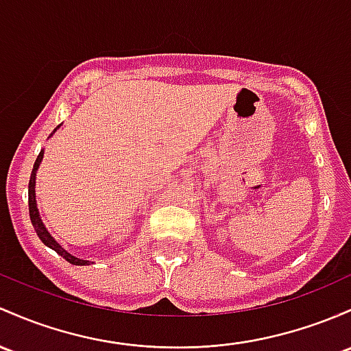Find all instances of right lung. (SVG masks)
<instances>
[{
  "label": "right lung",
  "instance_id": "1",
  "mask_svg": "<svg viewBox=\"0 0 351 351\" xmlns=\"http://www.w3.org/2000/svg\"><path fill=\"white\" fill-rule=\"evenodd\" d=\"M60 126H56V128L53 130V133L49 134V136H53V134H55V132H56L58 128H60ZM43 156H45V149H41L40 155H38V158H36V161H34V167H33V171H32V178H29V184H28L29 218H32V223H33V226H34V232H36L38 237H40V240L43 241V243L48 246V248L55 250L58 255L63 256L64 260L68 261V263L78 265V267H86V265L93 263V261H88V260H83V258H78V256L71 255V253H69L68 250L60 243V241H56L55 237H53V234L48 232V228H46V226H45L43 219H41V217H40V210H38V203H36V191H34V188H36V171H38V168H40L41 161H43Z\"/></svg>",
  "mask_w": 351,
  "mask_h": 351
}]
</instances>
